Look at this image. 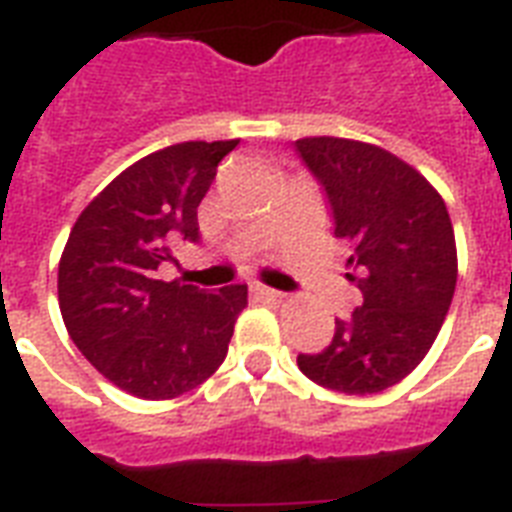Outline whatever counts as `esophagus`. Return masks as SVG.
Instances as JSON below:
<instances>
[{
  "label": "esophagus",
  "instance_id": "obj_1",
  "mask_svg": "<svg viewBox=\"0 0 512 512\" xmlns=\"http://www.w3.org/2000/svg\"><path fill=\"white\" fill-rule=\"evenodd\" d=\"M252 292H255V297H263V300H284V297H287L284 292H279V289L265 287V284H255Z\"/></svg>",
  "mask_w": 512,
  "mask_h": 512
}]
</instances>
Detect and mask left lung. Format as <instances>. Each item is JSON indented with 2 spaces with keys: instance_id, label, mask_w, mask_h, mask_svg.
Returning a JSON list of instances; mask_svg holds the SVG:
<instances>
[{
  "instance_id": "left-lung-1",
  "label": "left lung",
  "mask_w": 512,
  "mask_h": 512,
  "mask_svg": "<svg viewBox=\"0 0 512 512\" xmlns=\"http://www.w3.org/2000/svg\"><path fill=\"white\" fill-rule=\"evenodd\" d=\"M327 193L335 236L348 244L345 273L364 303L335 319V337L297 366L324 388L369 396L420 364L441 332L457 284V244L441 193L372 143L303 138L295 143Z\"/></svg>"
}]
</instances>
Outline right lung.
Segmentation results:
<instances>
[{"mask_svg":"<svg viewBox=\"0 0 512 512\" xmlns=\"http://www.w3.org/2000/svg\"><path fill=\"white\" fill-rule=\"evenodd\" d=\"M239 140H188L116 175L84 207L58 265V303L82 356L116 388L167 401L199 388L228 353L247 284L159 279L177 241H199L196 209Z\"/></svg>","mask_w":512,"mask_h":512,"instance_id":"1","label":"right lung"}]
</instances>
